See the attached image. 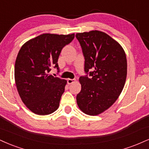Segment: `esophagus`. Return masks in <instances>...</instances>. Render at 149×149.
<instances>
[{
	"mask_svg": "<svg viewBox=\"0 0 149 149\" xmlns=\"http://www.w3.org/2000/svg\"><path fill=\"white\" fill-rule=\"evenodd\" d=\"M76 81V80L74 79H67V83L69 84V85H71V84H72Z\"/></svg>",
	"mask_w": 149,
	"mask_h": 149,
	"instance_id": "34e87169",
	"label": "esophagus"
}]
</instances>
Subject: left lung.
<instances>
[{"label": "left lung", "mask_w": 149, "mask_h": 149, "mask_svg": "<svg viewBox=\"0 0 149 149\" xmlns=\"http://www.w3.org/2000/svg\"><path fill=\"white\" fill-rule=\"evenodd\" d=\"M85 57L81 91L77 95L78 106L91 116L103 113L114 103L122 92L127 76L124 50L107 34L99 30L77 33Z\"/></svg>", "instance_id": "1"}]
</instances>
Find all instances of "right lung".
I'll return each mask as SVG.
<instances>
[{
    "instance_id": "add662e5",
    "label": "right lung",
    "mask_w": 149,
    "mask_h": 149,
    "mask_svg": "<svg viewBox=\"0 0 149 149\" xmlns=\"http://www.w3.org/2000/svg\"><path fill=\"white\" fill-rule=\"evenodd\" d=\"M74 37V33L42 34L19 50L14 67L15 83L21 101L33 113L47 115L59 107L67 81L48 73L52 67L59 69L61 51Z\"/></svg>"
}]
</instances>
